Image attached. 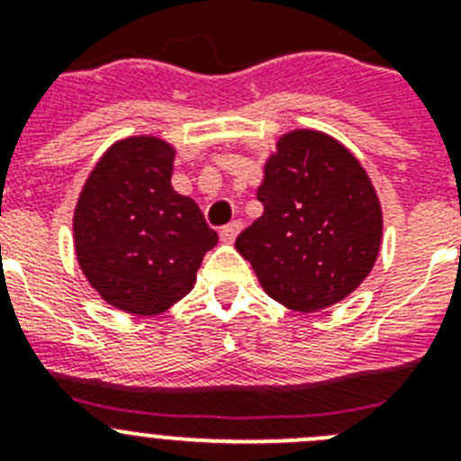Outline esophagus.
I'll use <instances>...</instances> for the list:
<instances>
[{
  "label": "esophagus",
  "mask_w": 461,
  "mask_h": 461,
  "mask_svg": "<svg viewBox=\"0 0 461 461\" xmlns=\"http://www.w3.org/2000/svg\"><path fill=\"white\" fill-rule=\"evenodd\" d=\"M240 230H242V223L230 221L228 226H223L221 230H219V238H221V242L230 244V242H235V238H238Z\"/></svg>",
  "instance_id": "1"
}]
</instances>
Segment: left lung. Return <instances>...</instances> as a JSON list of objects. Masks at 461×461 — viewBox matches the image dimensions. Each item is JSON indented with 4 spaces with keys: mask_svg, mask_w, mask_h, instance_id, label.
Instances as JSON below:
<instances>
[{
    "mask_svg": "<svg viewBox=\"0 0 461 461\" xmlns=\"http://www.w3.org/2000/svg\"><path fill=\"white\" fill-rule=\"evenodd\" d=\"M256 195L263 214L238 235L235 249L272 300L319 312L372 272L381 203L360 161L335 138L312 129L281 136Z\"/></svg>",
    "mask_w": 461,
    "mask_h": 461,
    "instance_id": "left-lung-1",
    "label": "left lung"
}]
</instances>
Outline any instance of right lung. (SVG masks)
I'll list each match as a JSON object with an SVG mask.
<instances>
[{
  "label": "right lung",
  "instance_id": "add662e5",
  "mask_svg": "<svg viewBox=\"0 0 461 461\" xmlns=\"http://www.w3.org/2000/svg\"><path fill=\"white\" fill-rule=\"evenodd\" d=\"M175 148L157 136L117 140L94 166L73 212L80 270L105 303L157 316L195 284L217 233L170 185Z\"/></svg>",
  "mask_w": 461,
  "mask_h": 461
}]
</instances>
